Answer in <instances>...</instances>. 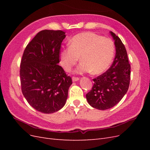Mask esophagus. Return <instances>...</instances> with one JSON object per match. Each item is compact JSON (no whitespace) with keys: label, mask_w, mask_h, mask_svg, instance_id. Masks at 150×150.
Instances as JSON below:
<instances>
[{"label":"esophagus","mask_w":150,"mask_h":150,"mask_svg":"<svg viewBox=\"0 0 150 150\" xmlns=\"http://www.w3.org/2000/svg\"><path fill=\"white\" fill-rule=\"evenodd\" d=\"M72 81H74V82H75V81H78L79 80V79L78 78H76V77H72Z\"/></svg>","instance_id":"obj_1"}]
</instances>
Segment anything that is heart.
<instances>
[{"instance_id": "heart-1", "label": "heart", "mask_w": 150, "mask_h": 150, "mask_svg": "<svg viewBox=\"0 0 150 150\" xmlns=\"http://www.w3.org/2000/svg\"><path fill=\"white\" fill-rule=\"evenodd\" d=\"M69 46L62 50L59 54L61 65L69 71L79 59L76 74L91 72L99 74L110 66L115 53L112 40L91 32L75 35L69 40Z\"/></svg>"}]
</instances>
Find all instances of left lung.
Returning a JSON list of instances; mask_svg holds the SVG:
<instances>
[{"mask_svg":"<svg viewBox=\"0 0 150 150\" xmlns=\"http://www.w3.org/2000/svg\"><path fill=\"white\" fill-rule=\"evenodd\" d=\"M115 40L116 55L110 68L93 79L92 89L86 94L90 106L99 110L115 106L126 94L129 88L131 66L126 48L121 39L110 31Z\"/></svg>","mask_w":150,"mask_h":150,"instance_id":"left-lung-1","label":"left lung"}]
</instances>
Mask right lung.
Segmentation results:
<instances>
[{
  "mask_svg": "<svg viewBox=\"0 0 150 150\" xmlns=\"http://www.w3.org/2000/svg\"><path fill=\"white\" fill-rule=\"evenodd\" d=\"M62 30L40 31L26 46L21 62L22 92L37 111L51 114L65 105L72 79L59 63V51L66 38Z\"/></svg>",
  "mask_w": 150,
  "mask_h": 150,
  "instance_id": "right-lung-1",
  "label": "right lung"
}]
</instances>
